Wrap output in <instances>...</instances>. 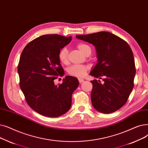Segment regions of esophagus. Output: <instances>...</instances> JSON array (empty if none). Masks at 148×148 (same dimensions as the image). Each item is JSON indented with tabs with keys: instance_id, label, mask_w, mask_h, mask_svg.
Returning a JSON list of instances; mask_svg holds the SVG:
<instances>
[{
	"instance_id": "esophagus-1",
	"label": "esophagus",
	"mask_w": 148,
	"mask_h": 148,
	"mask_svg": "<svg viewBox=\"0 0 148 148\" xmlns=\"http://www.w3.org/2000/svg\"><path fill=\"white\" fill-rule=\"evenodd\" d=\"M78 80H79V83H82V82H84V79H82V78H79V79H78Z\"/></svg>"
}]
</instances>
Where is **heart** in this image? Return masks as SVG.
Instances as JSON below:
<instances>
[{
    "label": "heart",
    "instance_id": "b5f03b06",
    "mask_svg": "<svg viewBox=\"0 0 148 148\" xmlns=\"http://www.w3.org/2000/svg\"><path fill=\"white\" fill-rule=\"evenodd\" d=\"M77 47L83 53L86 54L90 47L86 44L79 43L77 45ZM58 57L59 61L62 64H67L68 62V50L65 47H62L58 52ZM88 67L85 65H73L67 69L68 73L75 77H82L86 74Z\"/></svg>",
    "mask_w": 148,
    "mask_h": 148
}]
</instances>
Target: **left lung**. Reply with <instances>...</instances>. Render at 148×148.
<instances>
[{"mask_svg": "<svg viewBox=\"0 0 148 148\" xmlns=\"http://www.w3.org/2000/svg\"><path fill=\"white\" fill-rule=\"evenodd\" d=\"M76 37L95 46L97 63L90 75L103 81H91L93 107L102 113L113 112L127 102L134 87L136 66L133 53L123 39L108 32H99Z\"/></svg>", "mask_w": 148, "mask_h": 148, "instance_id": "obj_1", "label": "left lung"}]
</instances>
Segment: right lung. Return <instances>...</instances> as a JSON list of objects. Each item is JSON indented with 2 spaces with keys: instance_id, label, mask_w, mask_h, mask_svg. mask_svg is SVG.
<instances>
[{
  "instance_id": "add662e5",
  "label": "right lung",
  "mask_w": 148,
  "mask_h": 148,
  "mask_svg": "<svg viewBox=\"0 0 148 148\" xmlns=\"http://www.w3.org/2000/svg\"><path fill=\"white\" fill-rule=\"evenodd\" d=\"M71 40L72 36L44 35L29 42L20 55V88L29 106L41 115L58 117L71 107L72 94L79 85L78 79L66 76L62 84H54L55 79L64 75L58 52Z\"/></svg>"
}]
</instances>
